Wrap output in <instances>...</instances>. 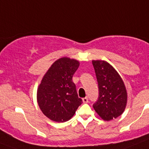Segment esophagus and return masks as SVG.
<instances>
[{
    "mask_svg": "<svg viewBox=\"0 0 149 149\" xmlns=\"http://www.w3.org/2000/svg\"><path fill=\"white\" fill-rule=\"evenodd\" d=\"M83 102L84 103H88L89 102V99H88L87 97H85V98H83Z\"/></svg>",
    "mask_w": 149,
    "mask_h": 149,
    "instance_id": "1",
    "label": "esophagus"
}]
</instances>
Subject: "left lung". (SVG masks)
I'll return each instance as SVG.
<instances>
[{"mask_svg": "<svg viewBox=\"0 0 149 149\" xmlns=\"http://www.w3.org/2000/svg\"><path fill=\"white\" fill-rule=\"evenodd\" d=\"M99 96L93 108L101 119L110 121L125 111L127 93L124 81L113 67L104 60H93Z\"/></svg>", "mask_w": 149, "mask_h": 149, "instance_id": "1", "label": "left lung"}]
</instances>
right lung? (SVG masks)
Wrapping results in <instances>:
<instances>
[{"instance_id": "1", "label": "right lung", "mask_w": 149, "mask_h": 149, "mask_svg": "<svg viewBox=\"0 0 149 149\" xmlns=\"http://www.w3.org/2000/svg\"><path fill=\"white\" fill-rule=\"evenodd\" d=\"M79 65L78 60L64 56L56 60L43 76L37 89V102L43 114L51 120H69L82 104L72 81Z\"/></svg>"}]
</instances>
